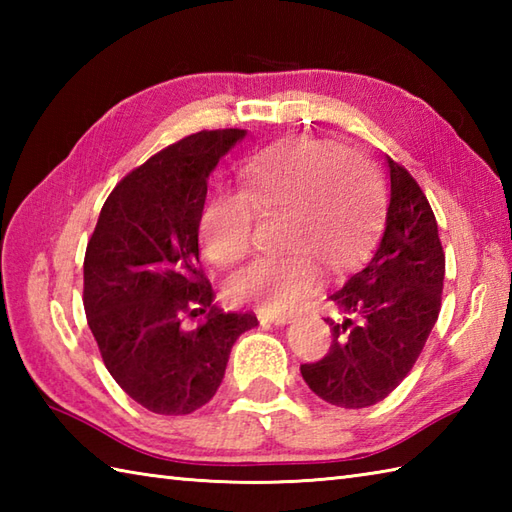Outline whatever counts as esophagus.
Wrapping results in <instances>:
<instances>
[{
  "label": "esophagus",
  "mask_w": 512,
  "mask_h": 512,
  "mask_svg": "<svg viewBox=\"0 0 512 512\" xmlns=\"http://www.w3.org/2000/svg\"><path fill=\"white\" fill-rule=\"evenodd\" d=\"M259 319H264V321H270V323H275V325H286V323H290L292 319V314L290 312H270V310H259Z\"/></svg>",
  "instance_id": "34e87169"
}]
</instances>
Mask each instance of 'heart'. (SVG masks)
<instances>
[{
  "instance_id": "heart-1",
  "label": "heart",
  "mask_w": 512,
  "mask_h": 512,
  "mask_svg": "<svg viewBox=\"0 0 512 512\" xmlns=\"http://www.w3.org/2000/svg\"><path fill=\"white\" fill-rule=\"evenodd\" d=\"M239 189H213L198 217L204 255L235 266L250 250L255 211H284L279 246L228 281L235 301L286 310L319 284L321 266L350 268L361 259L383 220V187L363 158L325 138L292 136L246 158Z\"/></svg>"
}]
</instances>
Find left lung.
Wrapping results in <instances>:
<instances>
[{
    "label": "left lung",
    "instance_id": "8db88e82",
    "mask_svg": "<svg viewBox=\"0 0 512 512\" xmlns=\"http://www.w3.org/2000/svg\"><path fill=\"white\" fill-rule=\"evenodd\" d=\"M389 206L385 233L372 259L330 297L343 319L332 328L330 352L301 365L308 387L345 409L376 405L418 361L438 321L444 253L427 195L411 173L387 156Z\"/></svg>",
    "mask_w": 512,
    "mask_h": 512
}]
</instances>
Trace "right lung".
Segmentation results:
<instances>
[{
  "label": "right lung",
  "mask_w": 512,
  "mask_h": 512,
  "mask_svg": "<svg viewBox=\"0 0 512 512\" xmlns=\"http://www.w3.org/2000/svg\"><path fill=\"white\" fill-rule=\"evenodd\" d=\"M246 136L215 129L182 138L116 184L85 250L83 308L107 372L145 409L184 416L206 405L253 312L211 306L200 270L206 182ZM204 313L187 331L181 321Z\"/></svg>",
  "instance_id": "right-lung-1"
}]
</instances>
